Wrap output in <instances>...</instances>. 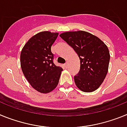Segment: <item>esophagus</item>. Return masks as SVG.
<instances>
[{
    "mask_svg": "<svg viewBox=\"0 0 127 127\" xmlns=\"http://www.w3.org/2000/svg\"><path fill=\"white\" fill-rule=\"evenodd\" d=\"M67 66H68V62H66L65 64V67H67Z\"/></svg>",
    "mask_w": 127,
    "mask_h": 127,
    "instance_id": "1",
    "label": "esophagus"
}]
</instances>
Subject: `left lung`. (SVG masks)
Listing matches in <instances>:
<instances>
[{
    "label": "left lung",
    "instance_id": "1",
    "mask_svg": "<svg viewBox=\"0 0 127 127\" xmlns=\"http://www.w3.org/2000/svg\"><path fill=\"white\" fill-rule=\"evenodd\" d=\"M60 36L73 48L80 60V69L74 77L77 88L85 92L96 90L108 71L110 55L107 46L85 31L64 32Z\"/></svg>",
    "mask_w": 127,
    "mask_h": 127
}]
</instances>
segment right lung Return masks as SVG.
Masks as SVG:
<instances>
[{"instance_id": "1", "label": "right lung", "mask_w": 127, "mask_h": 127, "mask_svg": "<svg viewBox=\"0 0 127 127\" xmlns=\"http://www.w3.org/2000/svg\"><path fill=\"white\" fill-rule=\"evenodd\" d=\"M58 35L48 31L39 32L29 39L21 52L20 62L25 77L35 90L43 94L57 87L63 70L54 64L51 50Z\"/></svg>"}]
</instances>
